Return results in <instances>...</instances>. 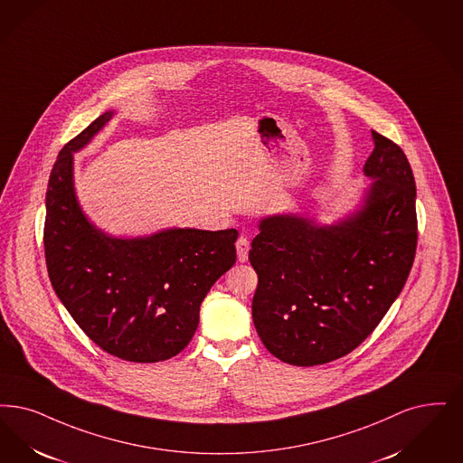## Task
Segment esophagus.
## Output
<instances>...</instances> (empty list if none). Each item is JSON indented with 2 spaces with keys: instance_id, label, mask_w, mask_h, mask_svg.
I'll return each mask as SVG.
<instances>
[{
  "instance_id": "esophagus-1",
  "label": "esophagus",
  "mask_w": 463,
  "mask_h": 463,
  "mask_svg": "<svg viewBox=\"0 0 463 463\" xmlns=\"http://www.w3.org/2000/svg\"><path fill=\"white\" fill-rule=\"evenodd\" d=\"M236 250H238V260L246 261L248 260V251H250V241L246 236H240L236 241Z\"/></svg>"
}]
</instances>
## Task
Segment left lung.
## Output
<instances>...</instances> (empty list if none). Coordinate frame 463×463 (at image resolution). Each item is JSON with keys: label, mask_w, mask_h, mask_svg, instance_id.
<instances>
[{"label": "left lung", "mask_w": 463, "mask_h": 463, "mask_svg": "<svg viewBox=\"0 0 463 463\" xmlns=\"http://www.w3.org/2000/svg\"><path fill=\"white\" fill-rule=\"evenodd\" d=\"M356 212L333 225L295 213L260 221L250 261L253 322L276 358L298 367L353 352L400 297L417 250L415 179L403 149L372 130Z\"/></svg>", "instance_id": "8db88e82"}]
</instances>
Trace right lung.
Listing matches in <instances>:
<instances>
[{"instance_id":"add662e5","label":"right lung","mask_w":463,"mask_h":463,"mask_svg":"<svg viewBox=\"0 0 463 463\" xmlns=\"http://www.w3.org/2000/svg\"><path fill=\"white\" fill-rule=\"evenodd\" d=\"M99 115L56 158L46 191L44 257L56 297L103 352L153 364L183 352L200 324V305L236 263V229H165L113 238L77 202L74 153L103 129Z\"/></svg>"}]
</instances>
